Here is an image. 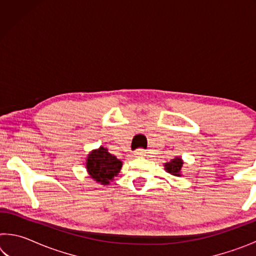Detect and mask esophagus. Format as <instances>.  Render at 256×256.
<instances>
[{
    "instance_id": "esophagus-1",
    "label": "esophagus",
    "mask_w": 256,
    "mask_h": 256,
    "mask_svg": "<svg viewBox=\"0 0 256 256\" xmlns=\"http://www.w3.org/2000/svg\"><path fill=\"white\" fill-rule=\"evenodd\" d=\"M134 156H136V157H138V158H142V157H146V152L144 149H138L136 152H134Z\"/></svg>"
}]
</instances>
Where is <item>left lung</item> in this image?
<instances>
[{"mask_svg":"<svg viewBox=\"0 0 256 256\" xmlns=\"http://www.w3.org/2000/svg\"><path fill=\"white\" fill-rule=\"evenodd\" d=\"M183 159L180 157H175L174 159H172L170 162H164V170L167 172H170L172 176H182V167H183Z\"/></svg>","mask_w":256,"mask_h":256,"instance_id":"left-lung-1","label":"left lung"}]
</instances>
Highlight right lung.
I'll list each match as a JSON object with an SVG mask.
<instances>
[{
  "label": "right lung",
  "instance_id": "1",
  "mask_svg": "<svg viewBox=\"0 0 256 256\" xmlns=\"http://www.w3.org/2000/svg\"><path fill=\"white\" fill-rule=\"evenodd\" d=\"M86 170L89 176L102 185H110L118 175L123 162L108 152L107 148L99 146L86 157Z\"/></svg>",
  "mask_w": 256,
  "mask_h": 256
}]
</instances>
